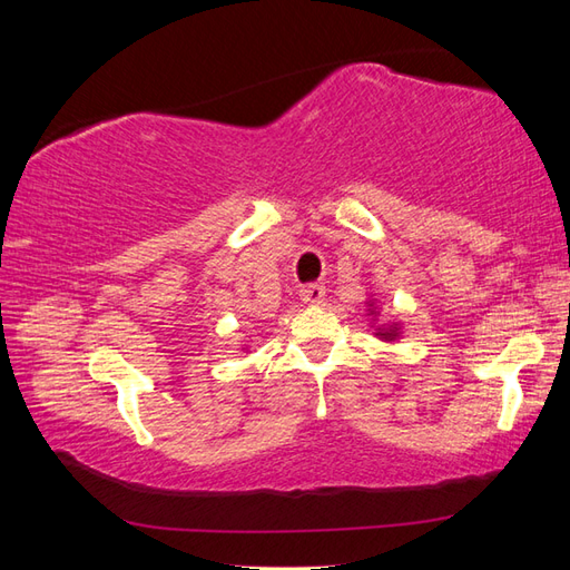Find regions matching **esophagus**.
<instances>
[{
	"mask_svg": "<svg viewBox=\"0 0 570 570\" xmlns=\"http://www.w3.org/2000/svg\"><path fill=\"white\" fill-rule=\"evenodd\" d=\"M299 297L304 304H321L325 297V285L321 283H308L299 289Z\"/></svg>",
	"mask_w": 570,
	"mask_h": 570,
	"instance_id": "esophagus-1",
	"label": "esophagus"
}]
</instances>
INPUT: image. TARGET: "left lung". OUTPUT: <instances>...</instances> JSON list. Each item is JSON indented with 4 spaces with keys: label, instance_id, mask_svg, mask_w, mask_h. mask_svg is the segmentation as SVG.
<instances>
[{
    "label": "left lung",
    "instance_id": "1",
    "mask_svg": "<svg viewBox=\"0 0 570 570\" xmlns=\"http://www.w3.org/2000/svg\"><path fill=\"white\" fill-rule=\"evenodd\" d=\"M371 306H373V304H371ZM377 331H381V327H377ZM375 335H381L383 340H396V335H400V333H396V325H390L387 331H381V333H375Z\"/></svg>",
    "mask_w": 570,
    "mask_h": 570
}]
</instances>
